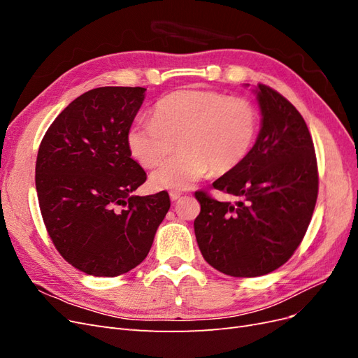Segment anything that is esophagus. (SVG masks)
Masks as SVG:
<instances>
[{"mask_svg":"<svg viewBox=\"0 0 358 358\" xmlns=\"http://www.w3.org/2000/svg\"><path fill=\"white\" fill-rule=\"evenodd\" d=\"M180 196H182V194H180V192H178V191H171V192H170V199H171V201H176V200H179V199H180Z\"/></svg>","mask_w":358,"mask_h":358,"instance_id":"esophagus-1","label":"esophagus"}]
</instances>
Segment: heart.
I'll list each match as a JSON object with an SVG mask.
<instances>
[{"label":"heart","mask_w":358,"mask_h":358,"mask_svg":"<svg viewBox=\"0 0 358 358\" xmlns=\"http://www.w3.org/2000/svg\"><path fill=\"white\" fill-rule=\"evenodd\" d=\"M258 110L243 99L204 90L175 91L157 103L155 117L129 125V154L145 169L161 164L178 143L180 152L150 176L155 189L191 188L212 170L224 175L239 167L258 133Z\"/></svg>","instance_id":"obj_1"}]
</instances>
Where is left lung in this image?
Listing matches in <instances>:
<instances>
[{
    "instance_id": "left-lung-1",
    "label": "left lung",
    "mask_w": 358,
    "mask_h": 358,
    "mask_svg": "<svg viewBox=\"0 0 358 358\" xmlns=\"http://www.w3.org/2000/svg\"><path fill=\"white\" fill-rule=\"evenodd\" d=\"M249 86V85H246ZM262 112L255 145L242 164L213 182L237 201L199 191L194 231L203 258L236 278L273 272L305 236L318 196L315 149L305 119L266 85L252 90Z\"/></svg>"
}]
</instances>
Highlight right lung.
I'll use <instances>...</instances> for the list:
<instances>
[{"instance_id": "1", "label": "right lung", "mask_w": 358, "mask_h": 358, "mask_svg": "<svg viewBox=\"0 0 358 358\" xmlns=\"http://www.w3.org/2000/svg\"><path fill=\"white\" fill-rule=\"evenodd\" d=\"M145 88L103 86L82 94L52 122L36 162L43 221L58 252L92 276L113 278L149 254L170 209L166 191L133 192L146 173L127 145Z\"/></svg>"}]
</instances>
